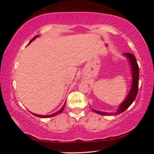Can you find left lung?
<instances>
[{
    "instance_id": "left-lung-1",
    "label": "left lung",
    "mask_w": 154,
    "mask_h": 154,
    "mask_svg": "<svg viewBox=\"0 0 154 154\" xmlns=\"http://www.w3.org/2000/svg\"><path fill=\"white\" fill-rule=\"evenodd\" d=\"M124 55L126 56L129 59L130 64L132 66V88L130 90V92L126 98L123 103H122L120 106H119V110L118 112H116V115L119 114L121 113H123L124 111H126V109L129 107V106L132 105V103L134 102L135 98L137 97L138 90H139V68L138 66L136 58H135L133 54L130 53H125ZM93 111H94L95 113H97L100 115H109L111 116V113H105V112H100L98 111H96L92 109Z\"/></svg>"
}]
</instances>
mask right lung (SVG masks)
I'll use <instances>...</instances> for the list:
<instances>
[{
	"mask_svg": "<svg viewBox=\"0 0 154 154\" xmlns=\"http://www.w3.org/2000/svg\"><path fill=\"white\" fill-rule=\"evenodd\" d=\"M37 35H36L35 36H34V37L32 38V39H31L30 41V42H29V43L28 44H30L31 42H32V41L35 39V38H36V37H37ZM66 102H65V103H64V105H63V106H62V107L60 109V110L58 111H57L56 113H54V114H51V115H48V116H41V115H37V114H35V113H32V115H34V116H36V117H38V118H51V117H54V116H57V115H58L59 113H62V111H63V110H64V106H65V104H66Z\"/></svg>",
	"mask_w": 154,
	"mask_h": 154,
	"instance_id": "obj_1",
	"label": "right lung"
}]
</instances>
